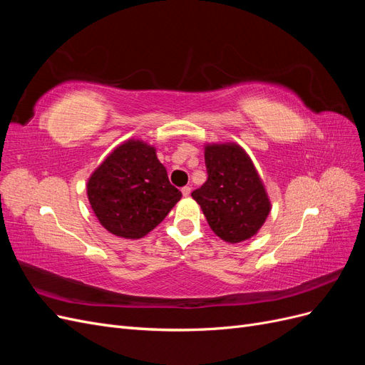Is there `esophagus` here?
I'll return each instance as SVG.
<instances>
[{"label": "esophagus", "instance_id": "1", "mask_svg": "<svg viewBox=\"0 0 365 365\" xmlns=\"http://www.w3.org/2000/svg\"><path fill=\"white\" fill-rule=\"evenodd\" d=\"M181 192H182V195L187 197V196H189L190 195V192H192V189H190V187L189 185H185V187H182V189H181Z\"/></svg>", "mask_w": 365, "mask_h": 365}]
</instances>
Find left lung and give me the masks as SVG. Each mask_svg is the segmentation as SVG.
<instances>
[{
    "label": "left lung",
    "instance_id": "8db88e82",
    "mask_svg": "<svg viewBox=\"0 0 365 365\" xmlns=\"http://www.w3.org/2000/svg\"><path fill=\"white\" fill-rule=\"evenodd\" d=\"M208 178L192 193L210 228L228 244L251 239L271 212V201L248 153L237 143H207Z\"/></svg>",
    "mask_w": 365,
    "mask_h": 365
}]
</instances>
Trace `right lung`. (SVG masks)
I'll list each match as a JSON object with an SVG mask.
<instances>
[{"mask_svg":"<svg viewBox=\"0 0 365 365\" xmlns=\"http://www.w3.org/2000/svg\"><path fill=\"white\" fill-rule=\"evenodd\" d=\"M86 193L102 227L125 239L150 233L182 196L170 184L157 149L135 138L102 161L88 178Z\"/></svg>","mask_w":365,"mask_h":365,"instance_id":"add662e5","label":"right lung"}]
</instances>
